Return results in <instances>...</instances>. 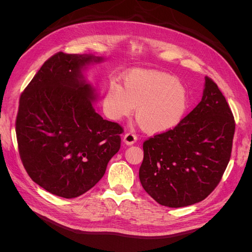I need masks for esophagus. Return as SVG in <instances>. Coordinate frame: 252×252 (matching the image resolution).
Masks as SVG:
<instances>
[{
  "label": "esophagus",
  "instance_id": "34e87169",
  "mask_svg": "<svg viewBox=\"0 0 252 252\" xmlns=\"http://www.w3.org/2000/svg\"><path fill=\"white\" fill-rule=\"evenodd\" d=\"M136 140H138V139H136V135L132 132H127L123 138V141L126 145H132V144L135 143Z\"/></svg>",
  "mask_w": 252,
  "mask_h": 252
}]
</instances>
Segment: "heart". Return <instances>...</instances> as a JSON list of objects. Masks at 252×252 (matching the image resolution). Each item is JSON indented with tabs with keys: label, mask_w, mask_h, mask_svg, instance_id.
Returning <instances> with one entry per match:
<instances>
[{
	"label": "heart",
	"mask_w": 252,
	"mask_h": 252,
	"mask_svg": "<svg viewBox=\"0 0 252 252\" xmlns=\"http://www.w3.org/2000/svg\"><path fill=\"white\" fill-rule=\"evenodd\" d=\"M134 107L143 130L159 133L173 128L184 117L188 94L169 73L136 69L124 78V87L112 84L104 97L105 112L113 121L130 116Z\"/></svg>",
	"instance_id": "heart-1"
}]
</instances>
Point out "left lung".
Returning a JSON list of instances; mask_svg holds the SVG:
<instances>
[{
    "label": "left lung",
    "instance_id": "obj_1",
    "mask_svg": "<svg viewBox=\"0 0 252 252\" xmlns=\"http://www.w3.org/2000/svg\"><path fill=\"white\" fill-rule=\"evenodd\" d=\"M234 130V118L225 96L206 77L196 107L172 129L144 141L139 177L145 191L171 208L206 199L229 163Z\"/></svg>",
    "mask_w": 252,
    "mask_h": 252
}]
</instances>
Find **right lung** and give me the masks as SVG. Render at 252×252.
<instances>
[{"mask_svg":"<svg viewBox=\"0 0 252 252\" xmlns=\"http://www.w3.org/2000/svg\"><path fill=\"white\" fill-rule=\"evenodd\" d=\"M100 58L57 52L21 94L16 133L28 175L48 192L73 199L100 181L121 148L118 123L104 120L81 81V68Z\"/></svg>","mask_w":252,"mask_h":252,"instance_id":"obj_1","label":"right lung"}]
</instances>
